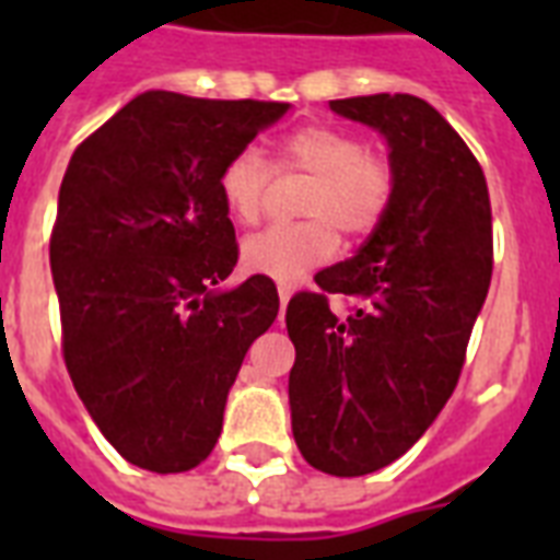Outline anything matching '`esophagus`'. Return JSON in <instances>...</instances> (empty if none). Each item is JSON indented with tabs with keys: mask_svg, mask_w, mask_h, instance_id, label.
<instances>
[{
	"mask_svg": "<svg viewBox=\"0 0 560 560\" xmlns=\"http://www.w3.org/2000/svg\"><path fill=\"white\" fill-rule=\"evenodd\" d=\"M279 302H281V316H284V307H288L290 302V288H284V284H279Z\"/></svg>",
	"mask_w": 560,
	"mask_h": 560,
	"instance_id": "esophagus-1",
	"label": "esophagus"
}]
</instances>
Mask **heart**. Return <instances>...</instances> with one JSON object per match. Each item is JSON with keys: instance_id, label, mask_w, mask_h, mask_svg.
Here are the masks:
<instances>
[{"instance_id": "obj_1", "label": "heart", "mask_w": 560, "mask_h": 560, "mask_svg": "<svg viewBox=\"0 0 560 560\" xmlns=\"http://www.w3.org/2000/svg\"><path fill=\"white\" fill-rule=\"evenodd\" d=\"M279 168L314 177L299 223H272L241 246L246 270L276 281L302 279L340 249L342 235L363 237L383 220L395 194V171L381 153L366 151L360 136L328 125H307L279 148ZM270 186V165L258 148H241L218 177L223 206L237 223H255Z\"/></svg>"}]
</instances>
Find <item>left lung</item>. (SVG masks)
Returning a JSON list of instances; mask_svg holds the SVG:
<instances>
[{"label": "left lung", "instance_id": "1", "mask_svg": "<svg viewBox=\"0 0 560 560\" xmlns=\"http://www.w3.org/2000/svg\"><path fill=\"white\" fill-rule=\"evenodd\" d=\"M328 107L381 130L395 194L358 255L316 272L323 293L290 299V418L307 465L363 477L404 456L459 383L494 267L491 200L477 156L427 101L381 92ZM328 292L359 307L337 320Z\"/></svg>", "mask_w": 560, "mask_h": 560}]
</instances>
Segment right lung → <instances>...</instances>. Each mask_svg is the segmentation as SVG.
<instances>
[{
	"label": "right lung",
	"mask_w": 560,
	"mask_h": 560,
	"mask_svg": "<svg viewBox=\"0 0 560 560\" xmlns=\"http://www.w3.org/2000/svg\"><path fill=\"white\" fill-rule=\"evenodd\" d=\"M288 109L151 90L69 160L48 244L63 360L130 465L183 474L209 456L237 369L279 314L267 276L218 288L237 264L218 177Z\"/></svg>",
	"instance_id": "1"
}]
</instances>
